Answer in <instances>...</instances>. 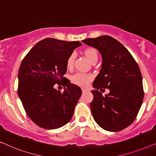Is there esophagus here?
<instances>
[{
	"label": "esophagus",
	"instance_id": "esophagus-1",
	"mask_svg": "<svg viewBox=\"0 0 156 156\" xmlns=\"http://www.w3.org/2000/svg\"><path fill=\"white\" fill-rule=\"evenodd\" d=\"M82 92H85V91H88V89L86 88H82Z\"/></svg>",
	"mask_w": 156,
	"mask_h": 156
}]
</instances>
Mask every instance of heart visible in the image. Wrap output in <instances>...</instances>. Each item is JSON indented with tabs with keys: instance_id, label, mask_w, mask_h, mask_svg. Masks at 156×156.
Wrapping results in <instances>:
<instances>
[{
	"instance_id": "b5f03b06",
	"label": "heart",
	"mask_w": 156,
	"mask_h": 156,
	"mask_svg": "<svg viewBox=\"0 0 156 156\" xmlns=\"http://www.w3.org/2000/svg\"><path fill=\"white\" fill-rule=\"evenodd\" d=\"M84 55L87 58L89 59L90 62H94L98 60L99 58V53L97 50L94 48H88L84 50ZM74 62V55L70 54L67 59V67L68 69H71L73 67ZM92 75L89 74H84L82 72H79L72 76V82L74 84L80 85V86H85L89 84V82L92 79Z\"/></svg>"
}]
</instances>
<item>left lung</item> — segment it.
Listing matches in <instances>:
<instances>
[{"instance_id": "1", "label": "left lung", "mask_w": 156, "mask_h": 156, "mask_svg": "<svg viewBox=\"0 0 156 156\" xmlns=\"http://www.w3.org/2000/svg\"><path fill=\"white\" fill-rule=\"evenodd\" d=\"M99 51L101 69L91 91V114L97 124L108 131H121L135 120L144 99L142 75L129 50L112 37L103 35L82 40ZM110 89L103 96L98 89Z\"/></svg>"}]
</instances>
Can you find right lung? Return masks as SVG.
<instances>
[{"mask_svg":"<svg viewBox=\"0 0 156 156\" xmlns=\"http://www.w3.org/2000/svg\"><path fill=\"white\" fill-rule=\"evenodd\" d=\"M78 41L45 38L38 42L24 57L18 71L19 98L27 116L38 126L56 129L71 120L82 90L66 80L67 59ZM63 81L62 93L54 88Z\"/></svg>","mask_w":156,"mask_h":156,"instance_id":"right-lung-1","label":"right lung"}]
</instances>
